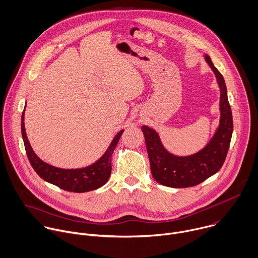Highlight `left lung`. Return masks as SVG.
I'll use <instances>...</instances> for the list:
<instances>
[{
	"mask_svg": "<svg viewBox=\"0 0 258 258\" xmlns=\"http://www.w3.org/2000/svg\"><path fill=\"white\" fill-rule=\"evenodd\" d=\"M205 60L213 69L221 89V121L211 142L193 156L176 157L164 148L156 131L146 126L141 127L152 177L160 184L168 187L186 188L196 186L219 172L227 158L233 133V118L227 87L223 75L214 66L208 55L205 56Z\"/></svg>",
	"mask_w": 258,
	"mask_h": 258,
	"instance_id": "left-lung-1",
	"label": "left lung"
}]
</instances>
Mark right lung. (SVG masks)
I'll return each mask as SVG.
<instances>
[{"label": "right lung", "instance_id": "add662e5", "mask_svg": "<svg viewBox=\"0 0 258 258\" xmlns=\"http://www.w3.org/2000/svg\"><path fill=\"white\" fill-rule=\"evenodd\" d=\"M123 131L124 130H121L116 135L106 153L96 163L83 169L65 170L50 166L42 162L36 156L30 146L25 132L24 111L21 118V132L24 146L28 161L33 170L44 181L54 184L63 190L77 193L95 190L108 182L112 171V154L119 142Z\"/></svg>", "mask_w": 258, "mask_h": 258}]
</instances>
